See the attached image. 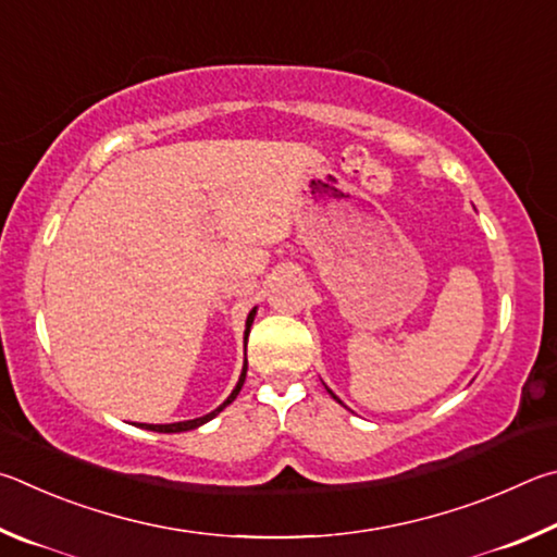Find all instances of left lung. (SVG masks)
<instances>
[{
	"mask_svg": "<svg viewBox=\"0 0 557 557\" xmlns=\"http://www.w3.org/2000/svg\"><path fill=\"white\" fill-rule=\"evenodd\" d=\"M330 394H333V392H330ZM333 398H337V396H335V394H333Z\"/></svg>",
	"mask_w": 557,
	"mask_h": 557,
	"instance_id": "8db88e82",
	"label": "left lung"
}]
</instances>
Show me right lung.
Segmentation results:
<instances>
[{"mask_svg":"<svg viewBox=\"0 0 557 557\" xmlns=\"http://www.w3.org/2000/svg\"><path fill=\"white\" fill-rule=\"evenodd\" d=\"M253 313H257V310H251L249 313V318H247V333H244V349H247V337H249V327H251V320H253ZM244 376H247V359H244V369H242V376H239V382H237V386H234V392L230 394V398L227 401H224L218 411H212V413H208V416H202V418H195V421H183V423H169V425H146V423H141L146 431H156V433H183V431H193V428H198V425H202V423H208L210 418H214L218 416L224 406H230L234 398H237V394H239V388H242V384H244Z\"/></svg>","mask_w":557,"mask_h":557,"instance_id":"obj_1","label":"right lung"}]
</instances>
